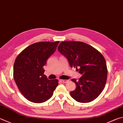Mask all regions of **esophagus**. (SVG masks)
<instances>
[{
    "mask_svg": "<svg viewBox=\"0 0 123 123\" xmlns=\"http://www.w3.org/2000/svg\"><path fill=\"white\" fill-rule=\"evenodd\" d=\"M60 81L62 83H67V82H69V80H61Z\"/></svg>",
    "mask_w": 123,
    "mask_h": 123,
    "instance_id": "34e87169",
    "label": "esophagus"
}]
</instances>
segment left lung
I'll use <instances>...</instances> for the list:
<instances>
[{
    "label": "left lung",
    "instance_id": "8db88e82",
    "mask_svg": "<svg viewBox=\"0 0 123 123\" xmlns=\"http://www.w3.org/2000/svg\"><path fill=\"white\" fill-rule=\"evenodd\" d=\"M58 50L67 58L71 67L76 68L82 76L78 81H71L76 84L70 92L71 97L80 103H89L95 99L105 86L108 69L103 55L96 49L83 42H61Z\"/></svg>",
    "mask_w": 123,
    "mask_h": 123
}]
</instances>
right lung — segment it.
Segmentation results:
<instances>
[{"instance_id":"right-lung-1","label":"right lung","mask_w":123,"mask_h":123,"mask_svg":"<svg viewBox=\"0 0 123 123\" xmlns=\"http://www.w3.org/2000/svg\"><path fill=\"white\" fill-rule=\"evenodd\" d=\"M59 41L36 42L24 49L15 59L13 77L19 91L26 98L41 103L52 96L59 80H49L43 66L56 49Z\"/></svg>"}]
</instances>
